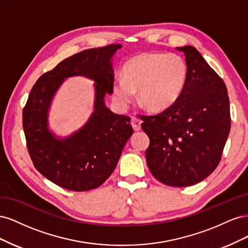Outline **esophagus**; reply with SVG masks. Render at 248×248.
Instances as JSON below:
<instances>
[{"label": "esophagus", "instance_id": "esophagus-1", "mask_svg": "<svg viewBox=\"0 0 248 248\" xmlns=\"http://www.w3.org/2000/svg\"><path fill=\"white\" fill-rule=\"evenodd\" d=\"M131 125H132V127H133V129L136 130V131H138V130L140 129L141 121H140V119H138V118H132V120H131Z\"/></svg>", "mask_w": 248, "mask_h": 248}]
</instances>
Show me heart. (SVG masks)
<instances>
[{
	"mask_svg": "<svg viewBox=\"0 0 248 248\" xmlns=\"http://www.w3.org/2000/svg\"><path fill=\"white\" fill-rule=\"evenodd\" d=\"M123 78H116L112 94L121 106H127L134 92L149 110H162L174 104L183 92L188 66L182 56L174 52H144L127 61Z\"/></svg>",
	"mask_w": 248,
	"mask_h": 248,
	"instance_id": "1",
	"label": "heart"
}]
</instances>
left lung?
Segmentation results:
<instances>
[{
    "label": "left lung",
    "mask_w": 248,
    "mask_h": 248,
    "mask_svg": "<svg viewBox=\"0 0 248 248\" xmlns=\"http://www.w3.org/2000/svg\"><path fill=\"white\" fill-rule=\"evenodd\" d=\"M183 51L188 77L174 104L159 114L140 116L150 139L146 160L161 183L197 184L218 166L231 129L228 90L222 78L193 46Z\"/></svg>",
    "instance_id": "8db88e82"
}]
</instances>
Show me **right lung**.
Instances as JSON below:
<instances>
[{
    "label": "right lung",
    "mask_w": 248,
    "mask_h": 248,
    "mask_svg": "<svg viewBox=\"0 0 248 248\" xmlns=\"http://www.w3.org/2000/svg\"><path fill=\"white\" fill-rule=\"evenodd\" d=\"M121 44L90 48L60 62L43 73L30 92L22 110L27 148L34 167L49 181L65 189L87 191L99 187L116 169L126 141L133 133L130 118L104 106L112 93L110 59ZM85 75L96 81L95 110L89 122L65 140H56L47 129V110L64 78Z\"/></svg>",
    "instance_id": "1"
}]
</instances>
